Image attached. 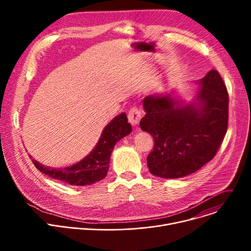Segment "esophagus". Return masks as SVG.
<instances>
[{
    "instance_id": "34e87169",
    "label": "esophagus",
    "mask_w": 251,
    "mask_h": 251,
    "mask_svg": "<svg viewBox=\"0 0 251 251\" xmlns=\"http://www.w3.org/2000/svg\"><path fill=\"white\" fill-rule=\"evenodd\" d=\"M141 119V112L137 107H132L128 112V120L132 125H137Z\"/></svg>"
}]
</instances>
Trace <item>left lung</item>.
I'll return each instance as SVG.
<instances>
[{
	"mask_svg": "<svg viewBox=\"0 0 251 251\" xmlns=\"http://www.w3.org/2000/svg\"><path fill=\"white\" fill-rule=\"evenodd\" d=\"M200 84L198 103L181 105L172 94L147 96L140 121L154 138L147 157L152 175L182 177L200 170L216 156L228 123V93L219 71L211 69Z\"/></svg>",
	"mask_w": 251,
	"mask_h": 251,
	"instance_id": "left-lung-1",
	"label": "left lung"
}]
</instances>
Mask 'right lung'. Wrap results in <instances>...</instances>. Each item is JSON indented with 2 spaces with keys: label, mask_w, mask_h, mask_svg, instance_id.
Returning <instances> with one entry per match:
<instances>
[{
  "label": "right lung",
  "mask_w": 251,
  "mask_h": 251,
  "mask_svg": "<svg viewBox=\"0 0 251 251\" xmlns=\"http://www.w3.org/2000/svg\"><path fill=\"white\" fill-rule=\"evenodd\" d=\"M132 131L125 113L116 116L107 125L93 151L77 164L67 168L54 169L42 165L32 159V163L43 174L54 180L71 186H87L101 181L107 175L112 150L120 139ZM30 157V156H29Z\"/></svg>",
  "instance_id": "add662e5"
}]
</instances>
